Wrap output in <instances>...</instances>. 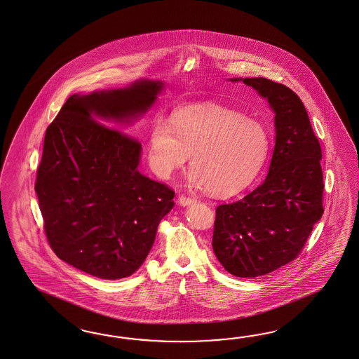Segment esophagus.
<instances>
[{
  "label": "esophagus",
  "mask_w": 359,
  "mask_h": 359,
  "mask_svg": "<svg viewBox=\"0 0 359 359\" xmlns=\"http://www.w3.org/2000/svg\"><path fill=\"white\" fill-rule=\"evenodd\" d=\"M195 202H196V199H194V198H189V196H184V195H180L178 196V203L182 207H187V205H190V204H193Z\"/></svg>",
  "instance_id": "obj_1"
}]
</instances>
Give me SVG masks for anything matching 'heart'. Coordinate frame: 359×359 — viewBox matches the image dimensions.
<instances>
[{"mask_svg":"<svg viewBox=\"0 0 359 359\" xmlns=\"http://www.w3.org/2000/svg\"><path fill=\"white\" fill-rule=\"evenodd\" d=\"M268 152L269 134L257 121L222 107H191L175 111L170 123H154L148 161L157 175L168 178L191 155L190 184L230 195L252 182Z\"/></svg>","mask_w":359,"mask_h":359,"instance_id":"obj_1","label":"heart"}]
</instances>
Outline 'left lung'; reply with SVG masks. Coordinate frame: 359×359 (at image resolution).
<instances>
[{
    "instance_id": "left-lung-1",
    "label": "left lung",
    "mask_w": 359,
    "mask_h": 359,
    "mask_svg": "<svg viewBox=\"0 0 359 359\" xmlns=\"http://www.w3.org/2000/svg\"><path fill=\"white\" fill-rule=\"evenodd\" d=\"M266 99L275 113V148L263 184L216 208L212 248L233 276L266 275L294 260L323 212L322 148L304 102L266 78H231Z\"/></svg>"
}]
</instances>
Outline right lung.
I'll return each mask as SVG.
<instances>
[{"instance_id": "add662e5", "label": "right lung", "mask_w": 359, "mask_h": 359, "mask_svg": "<svg viewBox=\"0 0 359 359\" xmlns=\"http://www.w3.org/2000/svg\"><path fill=\"white\" fill-rule=\"evenodd\" d=\"M163 90L161 81L139 79L74 93L46 129L35 184L46 238L88 275L117 280L138 271L175 205L173 190L139 172L138 140L115 130L144 116Z\"/></svg>"}]
</instances>
